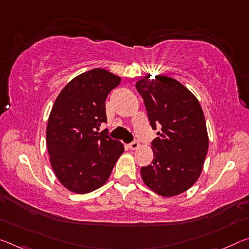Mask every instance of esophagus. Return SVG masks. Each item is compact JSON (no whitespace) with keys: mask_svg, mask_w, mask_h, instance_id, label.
I'll return each mask as SVG.
<instances>
[{"mask_svg":"<svg viewBox=\"0 0 249 249\" xmlns=\"http://www.w3.org/2000/svg\"><path fill=\"white\" fill-rule=\"evenodd\" d=\"M139 146H140V143H139V142H137V141H133L132 143L128 145V147L131 148V149H133V151H134V149H137V148H139Z\"/></svg>","mask_w":249,"mask_h":249,"instance_id":"esophagus-1","label":"esophagus"}]
</instances>
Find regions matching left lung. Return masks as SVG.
<instances>
[{
  "label": "left lung",
  "instance_id": "obj_1",
  "mask_svg": "<svg viewBox=\"0 0 249 249\" xmlns=\"http://www.w3.org/2000/svg\"><path fill=\"white\" fill-rule=\"evenodd\" d=\"M136 83L153 129L152 164L141 168L144 183L156 194H181L196 183L208 151L203 109L197 98L178 81L156 76Z\"/></svg>",
  "mask_w": 249,
  "mask_h": 249
}]
</instances>
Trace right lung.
Here are the masks:
<instances>
[{"label": "right lung", "mask_w": 249, "mask_h": 249, "mask_svg": "<svg viewBox=\"0 0 249 249\" xmlns=\"http://www.w3.org/2000/svg\"><path fill=\"white\" fill-rule=\"evenodd\" d=\"M121 77L94 69L71 81L55 101L46 128L50 160L58 180L71 192L86 194L101 187L124 152L104 132L106 97Z\"/></svg>", "instance_id": "1"}]
</instances>
